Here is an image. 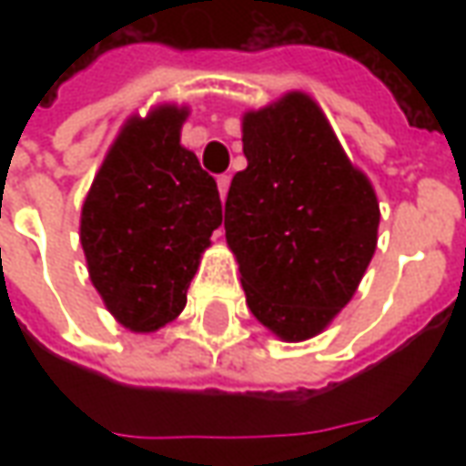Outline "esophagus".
I'll list each match as a JSON object with an SVG mask.
<instances>
[{
    "label": "esophagus",
    "mask_w": 466,
    "mask_h": 466,
    "mask_svg": "<svg viewBox=\"0 0 466 466\" xmlns=\"http://www.w3.org/2000/svg\"><path fill=\"white\" fill-rule=\"evenodd\" d=\"M217 187H219V197H222V202L227 199V192H229V177L222 174V177H217Z\"/></svg>",
    "instance_id": "34e87169"
}]
</instances>
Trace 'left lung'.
<instances>
[{
  "label": "left lung",
  "instance_id": "1",
  "mask_svg": "<svg viewBox=\"0 0 466 466\" xmlns=\"http://www.w3.org/2000/svg\"><path fill=\"white\" fill-rule=\"evenodd\" d=\"M247 169L224 207L247 307L284 342L342 312L377 249L380 202L304 92L242 116Z\"/></svg>",
  "mask_w": 466,
  "mask_h": 466
}]
</instances>
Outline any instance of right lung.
Segmentation results:
<instances>
[{"label": "right lung", "mask_w": 466, "mask_h": 466, "mask_svg": "<svg viewBox=\"0 0 466 466\" xmlns=\"http://www.w3.org/2000/svg\"><path fill=\"white\" fill-rule=\"evenodd\" d=\"M187 106L129 116L89 187L79 242L116 322L157 332L179 317L209 237L222 224L214 177L179 144Z\"/></svg>", "instance_id": "obj_1"}]
</instances>
